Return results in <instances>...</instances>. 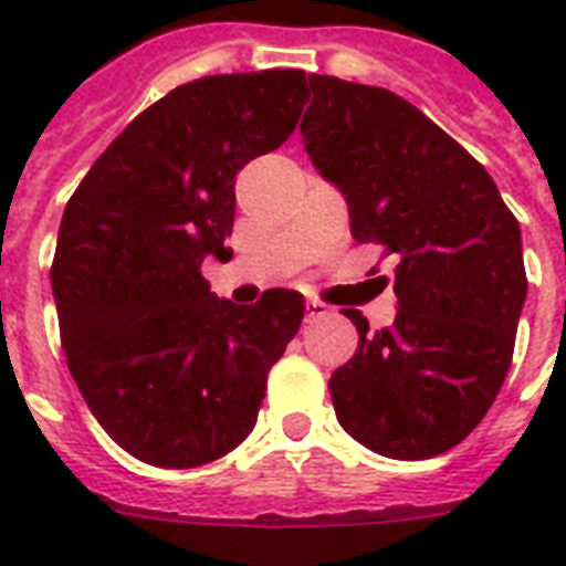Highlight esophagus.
Wrapping results in <instances>:
<instances>
[{"mask_svg": "<svg viewBox=\"0 0 566 566\" xmlns=\"http://www.w3.org/2000/svg\"><path fill=\"white\" fill-rule=\"evenodd\" d=\"M326 314H328V308H326V305H323V302H317V300L305 302V317H308V319L326 317Z\"/></svg>", "mask_w": 566, "mask_h": 566, "instance_id": "obj_1", "label": "esophagus"}]
</instances>
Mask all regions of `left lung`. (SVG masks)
<instances>
[{"instance_id": "8db88e82", "label": "left lung", "mask_w": 566, "mask_h": 566, "mask_svg": "<svg viewBox=\"0 0 566 566\" xmlns=\"http://www.w3.org/2000/svg\"><path fill=\"white\" fill-rule=\"evenodd\" d=\"M302 144L346 205L358 243L396 255L394 326L344 308L358 349L328 394L378 455L422 461L482 422L514 355L526 302L520 222L482 164L408 99L308 75Z\"/></svg>"}]
</instances>
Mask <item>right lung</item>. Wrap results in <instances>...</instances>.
<instances>
[{
  "label": "right lung",
  "mask_w": 566,
  "mask_h": 566,
  "mask_svg": "<svg viewBox=\"0 0 566 566\" xmlns=\"http://www.w3.org/2000/svg\"><path fill=\"white\" fill-rule=\"evenodd\" d=\"M305 102L302 70L181 84L66 202L49 273L66 367L102 429L146 464L188 470L243 443L300 332V293L217 300L202 261L231 255L234 176L291 137Z\"/></svg>",
  "instance_id": "obj_1"
}]
</instances>
